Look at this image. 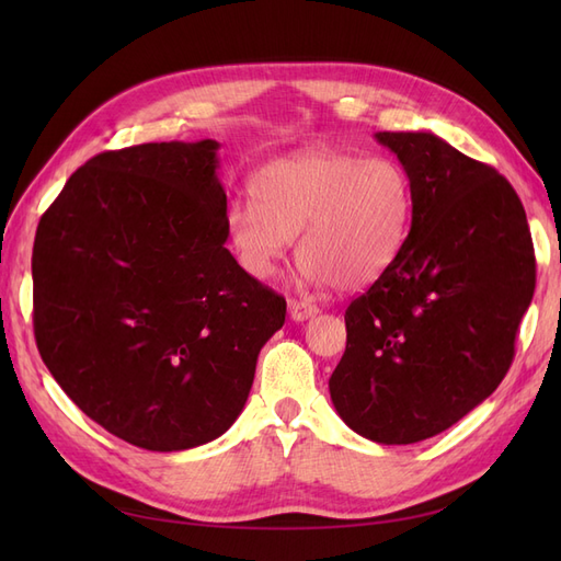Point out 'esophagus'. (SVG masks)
Returning a JSON list of instances; mask_svg holds the SVG:
<instances>
[{
	"label": "esophagus",
	"instance_id": "1",
	"mask_svg": "<svg viewBox=\"0 0 561 561\" xmlns=\"http://www.w3.org/2000/svg\"><path fill=\"white\" fill-rule=\"evenodd\" d=\"M287 311H290V318L301 322V320H309L318 313V307L311 301H301V299H290L287 301Z\"/></svg>",
	"mask_w": 561,
	"mask_h": 561
}]
</instances>
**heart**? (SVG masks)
Segmentation results:
<instances>
[{"label": "heart", "instance_id": "heart-1", "mask_svg": "<svg viewBox=\"0 0 561 561\" xmlns=\"http://www.w3.org/2000/svg\"><path fill=\"white\" fill-rule=\"evenodd\" d=\"M254 201L227 208V231L245 271H274L299 239L304 274L353 290L377 280L404 241L412 192L402 165L388 157L309 149L264 165Z\"/></svg>", "mask_w": 561, "mask_h": 561}]
</instances>
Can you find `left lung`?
I'll return each instance as SVG.
<instances>
[{"mask_svg":"<svg viewBox=\"0 0 561 561\" xmlns=\"http://www.w3.org/2000/svg\"><path fill=\"white\" fill-rule=\"evenodd\" d=\"M375 138L410 180L412 227L346 309L330 398L371 443L412 445L461 421L507 375L536 257L522 201L496 168L426 130Z\"/></svg>","mask_w":561,"mask_h":561,"instance_id":"8db88e82","label":"left lung"}]
</instances>
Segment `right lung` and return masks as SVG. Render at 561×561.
<instances>
[{
  "instance_id": "add662e5",
  "label": "right lung",
  "mask_w": 561,
  "mask_h": 561,
  "mask_svg": "<svg viewBox=\"0 0 561 561\" xmlns=\"http://www.w3.org/2000/svg\"><path fill=\"white\" fill-rule=\"evenodd\" d=\"M215 140L103 151L65 182L32 252L42 360L79 410L149 451L243 412L285 299L227 243Z\"/></svg>"
}]
</instances>
